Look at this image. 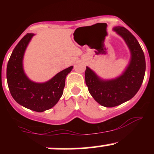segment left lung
Returning <instances> with one entry per match:
<instances>
[{
	"mask_svg": "<svg viewBox=\"0 0 154 154\" xmlns=\"http://www.w3.org/2000/svg\"><path fill=\"white\" fill-rule=\"evenodd\" d=\"M113 30L123 38L130 50V59L125 71L110 79L100 78L88 66L85 73L89 93L105 107L116 106L133 98L142 85L146 72L144 53L137 39L124 26H114Z\"/></svg>",
	"mask_w": 154,
	"mask_h": 154,
	"instance_id": "8db88e82",
	"label": "left lung"
}]
</instances>
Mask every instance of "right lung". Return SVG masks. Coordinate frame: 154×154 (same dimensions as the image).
Returning a JSON list of instances; mask_svg holds the SVG:
<instances>
[{
  "label": "right lung",
  "instance_id": "obj_1",
  "mask_svg": "<svg viewBox=\"0 0 154 154\" xmlns=\"http://www.w3.org/2000/svg\"><path fill=\"white\" fill-rule=\"evenodd\" d=\"M27 33L14 49L6 69L8 86L12 97L22 106L43 112L54 107L63 94L65 79L73 66L62 70L45 82H35L26 76L23 67L24 55L34 36Z\"/></svg>",
  "mask_w": 154,
  "mask_h": 154
}]
</instances>
